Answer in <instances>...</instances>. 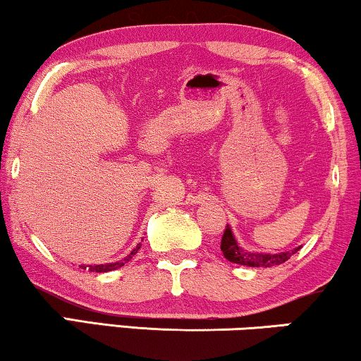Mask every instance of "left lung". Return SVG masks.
<instances>
[{"label": "left lung", "mask_w": 361, "mask_h": 361, "mask_svg": "<svg viewBox=\"0 0 361 361\" xmlns=\"http://www.w3.org/2000/svg\"><path fill=\"white\" fill-rule=\"evenodd\" d=\"M221 251H224V256L231 263L243 264V266H251V268H271V266L283 264L288 261L294 253H298L299 248H294L293 251H286V253H276V255H268V253H251V251H246L241 248V246L236 243L233 231L228 225L224 231V236H221Z\"/></svg>", "instance_id": "8db88e82"}]
</instances>
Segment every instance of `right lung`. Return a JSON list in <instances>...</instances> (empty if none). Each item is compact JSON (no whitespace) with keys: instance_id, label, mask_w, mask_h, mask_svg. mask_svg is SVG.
<instances>
[{"instance_id":"obj_1","label":"right lung","mask_w":361,"mask_h":361,"mask_svg":"<svg viewBox=\"0 0 361 361\" xmlns=\"http://www.w3.org/2000/svg\"><path fill=\"white\" fill-rule=\"evenodd\" d=\"M141 248V243H137V246L135 250L131 251L130 255L125 256V258L120 259V261H115V263H106V264H87V266H80L82 269H88L92 271V273H108V271H113V269H118L121 268V266H125V263H128L133 256H135L137 253V250Z\"/></svg>"}]
</instances>
